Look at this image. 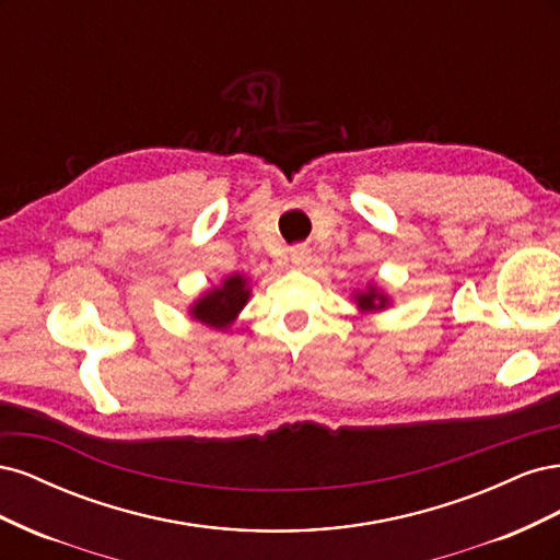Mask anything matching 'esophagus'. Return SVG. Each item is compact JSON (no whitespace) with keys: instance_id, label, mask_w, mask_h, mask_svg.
Here are the masks:
<instances>
[{"instance_id":"obj_1","label":"esophagus","mask_w":560,"mask_h":560,"mask_svg":"<svg viewBox=\"0 0 560 560\" xmlns=\"http://www.w3.org/2000/svg\"><path fill=\"white\" fill-rule=\"evenodd\" d=\"M290 261L294 266H306L311 261V247L308 245H294L290 249Z\"/></svg>"}]
</instances>
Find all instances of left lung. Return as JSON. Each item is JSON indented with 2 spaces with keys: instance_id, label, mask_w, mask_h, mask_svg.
I'll return each mask as SVG.
<instances>
[{
  "instance_id": "obj_1",
  "label": "left lung",
  "mask_w": 560,
  "mask_h": 560,
  "mask_svg": "<svg viewBox=\"0 0 560 560\" xmlns=\"http://www.w3.org/2000/svg\"><path fill=\"white\" fill-rule=\"evenodd\" d=\"M385 296L383 294H378L376 290H369L366 294H360L358 296V303L362 308H383L385 306Z\"/></svg>"
}]
</instances>
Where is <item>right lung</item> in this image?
Segmentation results:
<instances>
[{
    "label": "right lung",
    "instance_id": "right-lung-1",
    "mask_svg": "<svg viewBox=\"0 0 560 560\" xmlns=\"http://www.w3.org/2000/svg\"><path fill=\"white\" fill-rule=\"evenodd\" d=\"M247 296H249V290H247L245 278L231 276L224 280V284L219 287V290L206 294L196 303L194 317L206 322L210 327L226 329L247 303Z\"/></svg>",
    "mask_w": 560,
    "mask_h": 560
}]
</instances>
